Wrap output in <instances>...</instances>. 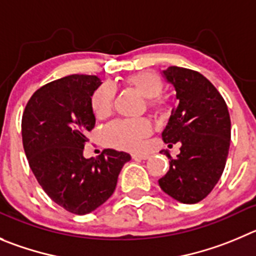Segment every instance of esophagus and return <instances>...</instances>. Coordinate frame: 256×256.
<instances>
[{
  "instance_id": "obj_1",
  "label": "esophagus",
  "mask_w": 256,
  "mask_h": 256,
  "mask_svg": "<svg viewBox=\"0 0 256 256\" xmlns=\"http://www.w3.org/2000/svg\"><path fill=\"white\" fill-rule=\"evenodd\" d=\"M148 158H149V154H145V152H135V154H132V159H135V160H138V159L146 160Z\"/></svg>"
}]
</instances>
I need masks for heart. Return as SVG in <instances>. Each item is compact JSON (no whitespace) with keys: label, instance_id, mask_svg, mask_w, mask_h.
Wrapping results in <instances>:
<instances>
[{"label":"heart","instance_id":"1","mask_svg":"<svg viewBox=\"0 0 256 256\" xmlns=\"http://www.w3.org/2000/svg\"><path fill=\"white\" fill-rule=\"evenodd\" d=\"M128 83L139 90L145 98L150 100V104L154 107L162 106V101L158 98L163 90L160 78L154 73H139L128 78ZM114 88L110 83L100 86L92 96V110L96 117L104 118L108 116L114 106ZM152 134V124L146 118L134 120H118L110 124L104 128V138L108 144L125 150H138L142 148V140Z\"/></svg>","mask_w":256,"mask_h":256}]
</instances>
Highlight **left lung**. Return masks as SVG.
Masks as SVG:
<instances>
[{"label":"left lung","instance_id":"left-lung-1","mask_svg":"<svg viewBox=\"0 0 256 256\" xmlns=\"http://www.w3.org/2000/svg\"><path fill=\"white\" fill-rule=\"evenodd\" d=\"M162 76L176 90V104L162 136L168 146L179 142L180 152L172 158L169 150L160 152L170 166L159 186L180 204H197L214 190L225 169L230 114L218 90L198 72L169 66Z\"/></svg>","mask_w":256,"mask_h":256}]
</instances>
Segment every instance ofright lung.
<instances>
[{
	"label": "right lung",
	"instance_id": "1",
	"mask_svg": "<svg viewBox=\"0 0 256 256\" xmlns=\"http://www.w3.org/2000/svg\"><path fill=\"white\" fill-rule=\"evenodd\" d=\"M96 76L73 74L42 86L31 96L21 134L31 170L56 204L87 214L112 196L130 154L104 150L97 159L83 156L96 117L92 96L101 86Z\"/></svg>",
	"mask_w": 256,
	"mask_h": 256
}]
</instances>
